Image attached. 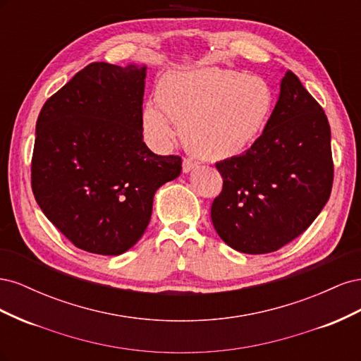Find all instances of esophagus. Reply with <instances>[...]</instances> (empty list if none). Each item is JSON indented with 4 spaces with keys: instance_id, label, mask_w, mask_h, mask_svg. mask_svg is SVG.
I'll list each match as a JSON object with an SVG mask.
<instances>
[{
    "instance_id": "obj_1",
    "label": "esophagus",
    "mask_w": 361,
    "mask_h": 361,
    "mask_svg": "<svg viewBox=\"0 0 361 361\" xmlns=\"http://www.w3.org/2000/svg\"><path fill=\"white\" fill-rule=\"evenodd\" d=\"M197 167V162H194L191 159H183V164H182V170L183 173H190L192 169Z\"/></svg>"
}]
</instances>
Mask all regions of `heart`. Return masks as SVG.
<instances>
[{"instance_id": "heart-1", "label": "heart", "mask_w": 361, "mask_h": 361, "mask_svg": "<svg viewBox=\"0 0 361 361\" xmlns=\"http://www.w3.org/2000/svg\"><path fill=\"white\" fill-rule=\"evenodd\" d=\"M274 92L260 76L216 68L173 71L157 84V102L145 105L141 122L157 147L171 145L176 128L188 149L204 159L243 155L264 133Z\"/></svg>"}]
</instances>
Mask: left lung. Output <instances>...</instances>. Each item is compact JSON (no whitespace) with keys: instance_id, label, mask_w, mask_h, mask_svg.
Wrapping results in <instances>:
<instances>
[{"instance_id":"obj_1","label":"left lung","mask_w":361,"mask_h":361,"mask_svg":"<svg viewBox=\"0 0 361 361\" xmlns=\"http://www.w3.org/2000/svg\"><path fill=\"white\" fill-rule=\"evenodd\" d=\"M215 167L223 178L211 207L216 233L241 253H271L300 236L330 199L334 166L329 118L288 71L256 143Z\"/></svg>"}]
</instances>
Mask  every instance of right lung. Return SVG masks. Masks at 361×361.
<instances>
[{
	"mask_svg": "<svg viewBox=\"0 0 361 361\" xmlns=\"http://www.w3.org/2000/svg\"><path fill=\"white\" fill-rule=\"evenodd\" d=\"M146 66L90 63L42 106L31 188L48 220L84 251L118 256L138 243L157 190L182 170L143 141Z\"/></svg>",
	"mask_w": 361,
	"mask_h": 361,
	"instance_id": "right-lung-1",
	"label": "right lung"
}]
</instances>
